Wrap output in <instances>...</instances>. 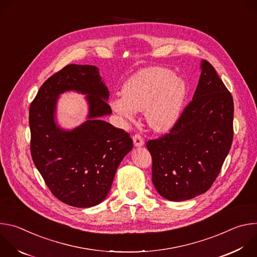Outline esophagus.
Segmentation results:
<instances>
[{
  "label": "esophagus",
  "mask_w": 257,
  "mask_h": 257,
  "mask_svg": "<svg viewBox=\"0 0 257 257\" xmlns=\"http://www.w3.org/2000/svg\"><path fill=\"white\" fill-rule=\"evenodd\" d=\"M133 142L136 148H141V146L144 145V140L140 134H135L133 136Z\"/></svg>",
  "instance_id": "esophagus-1"
}]
</instances>
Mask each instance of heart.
Instances as JSON below:
<instances>
[{
  "mask_svg": "<svg viewBox=\"0 0 257 257\" xmlns=\"http://www.w3.org/2000/svg\"><path fill=\"white\" fill-rule=\"evenodd\" d=\"M185 81L164 68L143 69L131 76L122 89L123 96L111 105L120 116L133 120L135 112L144 111L150 127L158 132L171 129L178 121L186 96Z\"/></svg>",
  "mask_w": 257,
  "mask_h": 257,
  "instance_id": "b5f03b06",
  "label": "heart"
}]
</instances>
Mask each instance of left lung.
<instances>
[{
	"label": "left lung",
	"mask_w": 257,
	"mask_h": 257,
	"mask_svg": "<svg viewBox=\"0 0 257 257\" xmlns=\"http://www.w3.org/2000/svg\"><path fill=\"white\" fill-rule=\"evenodd\" d=\"M192 100L169 133L149 140L153 183L164 198L183 201L206 192L233 141L234 102L215 69L201 61Z\"/></svg>",
	"instance_id": "obj_1"
}]
</instances>
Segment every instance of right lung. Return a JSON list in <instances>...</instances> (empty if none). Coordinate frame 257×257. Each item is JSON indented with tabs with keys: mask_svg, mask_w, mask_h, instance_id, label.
Instances as JSON below:
<instances>
[{
	"mask_svg": "<svg viewBox=\"0 0 257 257\" xmlns=\"http://www.w3.org/2000/svg\"><path fill=\"white\" fill-rule=\"evenodd\" d=\"M73 90L87 94L89 120L72 131L54 121L58 95ZM109 92L98 68L71 64L52 75L29 108L32 161L51 192L75 207H91L106 197L133 141L122 129L99 119L112 113Z\"/></svg>",
	"mask_w": 257,
	"mask_h": 257,
	"instance_id": "1",
	"label": "right lung"
}]
</instances>
